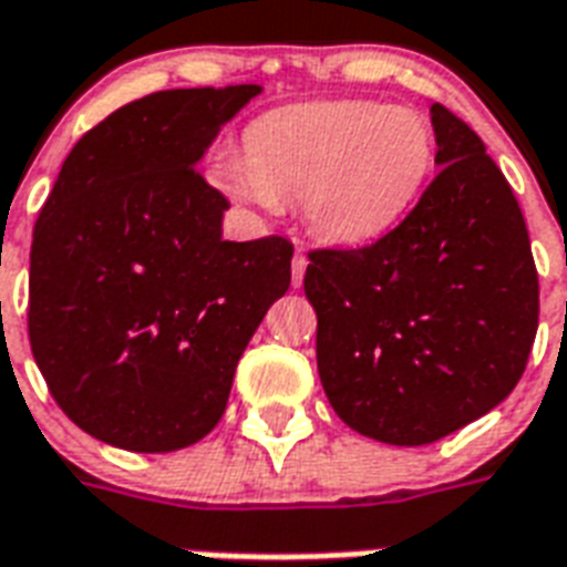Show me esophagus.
Here are the masks:
<instances>
[{"label": "esophagus", "instance_id": "34e87169", "mask_svg": "<svg viewBox=\"0 0 567 567\" xmlns=\"http://www.w3.org/2000/svg\"><path fill=\"white\" fill-rule=\"evenodd\" d=\"M305 271H307L305 251H296V257H292V287H301V280H305Z\"/></svg>", "mask_w": 567, "mask_h": 567}]
</instances>
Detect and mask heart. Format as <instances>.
I'll use <instances>...</instances> for the list:
<instances>
[{"label": "heart", "instance_id": "1", "mask_svg": "<svg viewBox=\"0 0 567 567\" xmlns=\"http://www.w3.org/2000/svg\"><path fill=\"white\" fill-rule=\"evenodd\" d=\"M432 168L434 133L420 112L337 100L260 117L245 162H227L221 183L266 209L301 204L310 234L358 248L388 236L414 209Z\"/></svg>", "mask_w": 567, "mask_h": 567}]
</instances>
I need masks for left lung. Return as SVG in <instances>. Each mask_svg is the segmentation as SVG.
<instances>
[{
  "label": "left lung",
  "mask_w": 567,
  "mask_h": 567,
  "mask_svg": "<svg viewBox=\"0 0 567 567\" xmlns=\"http://www.w3.org/2000/svg\"><path fill=\"white\" fill-rule=\"evenodd\" d=\"M437 177L396 230L313 251L324 396L349 429L423 446L515 390L538 328V275L515 192L462 117L432 105Z\"/></svg>",
  "instance_id": "8db88e82"
}]
</instances>
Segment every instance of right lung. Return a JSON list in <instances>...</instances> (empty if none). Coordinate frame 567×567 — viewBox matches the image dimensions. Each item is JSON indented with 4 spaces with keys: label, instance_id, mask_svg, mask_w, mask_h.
Here are the masks:
<instances>
[{
    "label": "right lung",
    "instance_id": "right-lung-1",
    "mask_svg": "<svg viewBox=\"0 0 567 567\" xmlns=\"http://www.w3.org/2000/svg\"><path fill=\"white\" fill-rule=\"evenodd\" d=\"M260 85L142 96L85 133L32 236L29 340L52 399L130 452L192 446L289 289L284 236L227 243V197L197 165Z\"/></svg>",
    "mask_w": 567,
    "mask_h": 567
}]
</instances>
